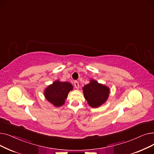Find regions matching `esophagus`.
Returning a JSON list of instances; mask_svg holds the SVG:
<instances>
[{
  "mask_svg": "<svg viewBox=\"0 0 154 154\" xmlns=\"http://www.w3.org/2000/svg\"><path fill=\"white\" fill-rule=\"evenodd\" d=\"M74 84V86H75V87L77 88V89H79V82H77V81H75Z\"/></svg>",
  "mask_w": 154,
  "mask_h": 154,
  "instance_id": "esophagus-1",
  "label": "esophagus"
}]
</instances>
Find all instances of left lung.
<instances>
[{"label":"left lung","instance_id":"1","mask_svg":"<svg viewBox=\"0 0 154 154\" xmlns=\"http://www.w3.org/2000/svg\"><path fill=\"white\" fill-rule=\"evenodd\" d=\"M84 97L87 103L92 108H98L107 100L110 94V88L99 83L94 79L82 88Z\"/></svg>","mask_w":154,"mask_h":154}]
</instances>
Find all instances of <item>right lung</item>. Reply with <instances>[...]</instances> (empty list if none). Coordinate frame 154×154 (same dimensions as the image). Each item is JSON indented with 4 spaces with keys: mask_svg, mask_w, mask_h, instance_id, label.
<instances>
[{
    "mask_svg": "<svg viewBox=\"0 0 154 154\" xmlns=\"http://www.w3.org/2000/svg\"><path fill=\"white\" fill-rule=\"evenodd\" d=\"M72 90L73 85L70 82L57 80L45 88L44 94L48 102L54 107H59L65 103L69 92Z\"/></svg>",
    "mask_w": 154,
    "mask_h": 154,
    "instance_id": "right-lung-1",
    "label": "right lung"
}]
</instances>
